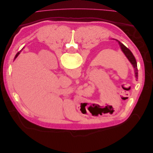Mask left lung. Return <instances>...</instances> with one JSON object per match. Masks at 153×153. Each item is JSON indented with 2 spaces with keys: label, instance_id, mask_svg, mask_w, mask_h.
Instances as JSON below:
<instances>
[{
  "label": "left lung",
  "instance_id": "1",
  "mask_svg": "<svg viewBox=\"0 0 153 153\" xmlns=\"http://www.w3.org/2000/svg\"><path fill=\"white\" fill-rule=\"evenodd\" d=\"M115 40H116L117 41L119 46H120V47H121V50L123 51L124 55H126V57L128 58L129 62H130L131 64L133 65L134 69H135V77H136V78H138V69H137V61H136V59H135V57H134V55H133L132 52L126 47H125V46L123 43L120 42V41H119L117 39H115Z\"/></svg>",
  "mask_w": 153,
  "mask_h": 153
}]
</instances>
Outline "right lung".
I'll list each match as a JSON object with an SVG mask.
<instances>
[{
    "mask_svg": "<svg viewBox=\"0 0 153 153\" xmlns=\"http://www.w3.org/2000/svg\"><path fill=\"white\" fill-rule=\"evenodd\" d=\"M19 54H20V52H18V53H17V54L16 55V56H15V59H16V58L18 57V55H19Z\"/></svg>",
    "mask_w": 153,
    "mask_h": 153,
    "instance_id": "1",
    "label": "right lung"
}]
</instances>
